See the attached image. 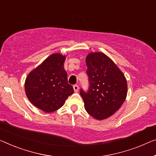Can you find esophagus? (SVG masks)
<instances>
[{
  "instance_id": "1",
  "label": "esophagus",
  "mask_w": 156,
  "mask_h": 156,
  "mask_svg": "<svg viewBox=\"0 0 156 156\" xmlns=\"http://www.w3.org/2000/svg\"><path fill=\"white\" fill-rule=\"evenodd\" d=\"M78 89H79L78 85H73V90H74V91H75L76 92H77L78 91Z\"/></svg>"
}]
</instances>
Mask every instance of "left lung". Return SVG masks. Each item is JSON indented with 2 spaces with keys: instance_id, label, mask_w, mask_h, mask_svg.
<instances>
[{
  "instance_id": "obj_1",
  "label": "left lung",
  "mask_w": 156,
  "mask_h": 156,
  "mask_svg": "<svg viewBox=\"0 0 156 156\" xmlns=\"http://www.w3.org/2000/svg\"><path fill=\"white\" fill-rule=\"evenodd\" d=\"M89 89L80 90L87 112L97 120L106 119L122 106L127 97L124 74L108 56L91 52L86 57Z\"/></svg>"
}]
</instances>
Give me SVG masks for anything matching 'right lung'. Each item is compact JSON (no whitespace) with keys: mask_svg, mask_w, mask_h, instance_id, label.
Wrapping results in <instances>:
<instances>
[{"mask_svg":"<svg viewBox=\"0 0 156 156\" xmlns=\"http://www.w3.org/2000/svg\"><path fill=\"white\" fill-rule=\"evenodd\" d=\"M66 56L52 54L34 69L25 81V92L29 101L47 113L58 110L73 93L64 68Z\"/></svg>","mask_w":156,"mask_h":156,"instance_id":"right-lung-1","label":"right lung"}]
</instances>
